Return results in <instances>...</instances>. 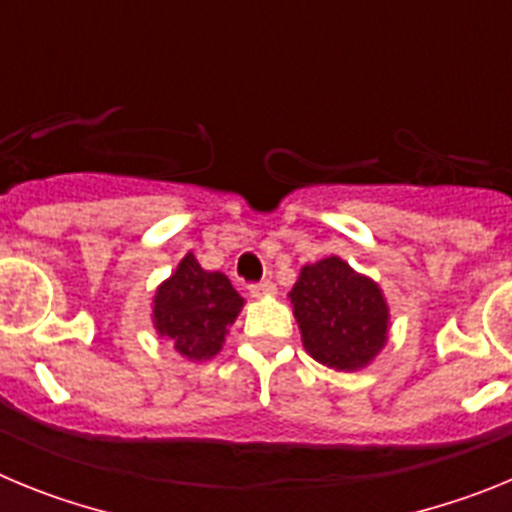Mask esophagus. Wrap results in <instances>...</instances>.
Wrapping results in <instances>:
<instances>
[{
    "label": "esophagus",
    "mask_w": 512,
    "mask_h": 512,
    "mask_svg": "<svg viewBox=\"0 0 512 512\" xmlns=\"http://www.w3.org/2000/svg\"><path fill=\"white\" fill-rule=\"evenodd\" d=\"M248 292H251L253 297H266V295H274V292H277V287H274V282H271V279H264V282L248 284Z\"/></svg>",
    "instance_id": "obj_1"
}]
</instances>
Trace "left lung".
<instances>
[{"label":"left lung","instance_id":"1","mask_svg":"<svg viewBox=\"0 0 512 512\" xmlns=\"http://www.w3.org/2000/svg\"><path fill=\"white\" fill-rule=\"evenodd\" d=\"M289 300L305 351L336 372L364 369L387 343L390 307L382 289L338 256L302 266Z\"/></svg>","mask_w":512,"mask_h":512}]
</instances>
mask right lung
Instances as JSON below:
<instances>
[{"mask_svg": "<svg viewBox=\"0 0 512 512\" xmlns=\"http://www.w3.org/2000/svg\"><path fill=\"white\" fill-rule=\"evenodd\" d=\"M243 307L223 271H205L194 253H187L176 271L156 289L153 325L189 361L220 354L225 333Z\"/></svg>", "mask_w": 512, "mask_h": 512, "instance_id": "add662e5", "label": "right lung"}]
</instances>
